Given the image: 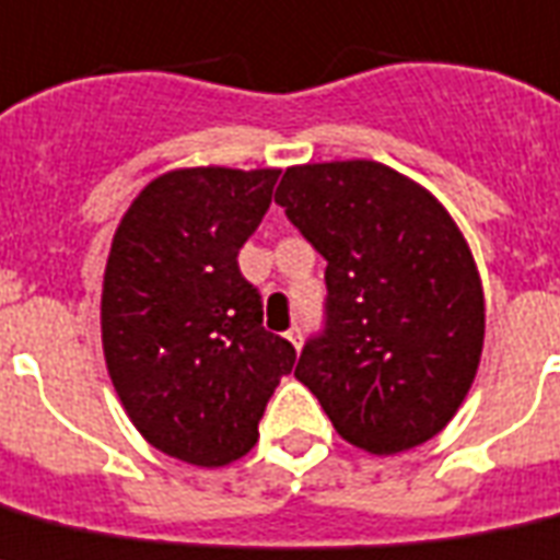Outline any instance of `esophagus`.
I'll return each instance as SVG.
<instances>
[{
	"label": "esophagus",
	"instance_id": "1",
	"mask_svg": "<svg viewBox=\"0 0 560 560\" xmlns=\"http://www.w3.org/2000/svg\"><path fill=\"white\" fill-rule=\"evenodd\" d=\"M285 338H289V343H292L294 350H301V343H303V329L301 326H292L289 332H285Z\"/></svg>",
	"mask_w": 560,
	"mask_h": 560
}]
</instances>
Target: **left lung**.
<instances>
[{"instance_id": "8db88e82", "label": "left lung", "mask_w": 560, "mask_h": 560, "mask_svg": "<svg viewBox=\"0 0 560 560\" xmlns=\"http://www.w3.org/2000/svg\"><path fill=\"white\" fill-rule=\"evenodd\" d=\"M275 202L326 259V329L294 378L366 454L436 436L471 390L486 335L457 222L431 190L366 159L289 167Z\"/></svg>"}]
</instances>
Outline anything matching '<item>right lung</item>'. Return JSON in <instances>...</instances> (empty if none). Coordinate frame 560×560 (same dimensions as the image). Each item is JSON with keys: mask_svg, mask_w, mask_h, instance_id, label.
<instances>
[{"mask_svg": "<svg viewBox=\"0 0 560 560\" xmlns=\"http://www.w3.org/2000/svg\"><path fill=\"white\" fill-rule=\"evenodd\" d=\"M280 170L178 167L132 199L103 271L106 370L129 422L153 448L219 468L257 445L294 347L262 326V301L236 266Z\"/></svg>", "mask_w": 560, "mask_h": 560, "instance_id": "obj_1", "label": "right lung"}]
</instances>
